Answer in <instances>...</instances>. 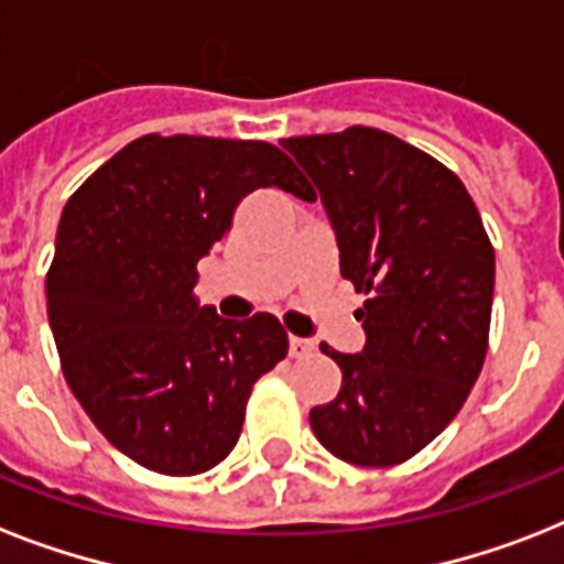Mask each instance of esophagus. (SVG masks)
<instances>
[{"label":"esophagus","mask_w":564,"mask_h":564,"mask_svg":"<svg viewBox=\"0 0 564 564\" xmlns=\"http://www.w3.org/2000/svg\"><path fill=\"white\" fill-rule=\"evenodd\" d=\"M316 351V343L313 339H301V336H290V357L301 360V357H310Z\"/></svg>","instance_id":"obj_1"}]
</instances>
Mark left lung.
<instances>
[{
	"label": "left lung",
	"mask_w": 564,
	"mask_h": 564,
	"mask_svg": "<svg viewBox=\"0 0 564 564\" xmlns=\"http://www.w3.org/2000/svg\"><path fill=\"white\" fill-rule=\"evenodd\" d=\"M281 145L316 184L339 272L366 295V348L322 345L343 389L310 410V427L345 463H406L456 419L480 377L495 248L463 181L394 134L354 126Z\"/></svg>",
	"instance_id": "8db88e82"
}]
</instances>
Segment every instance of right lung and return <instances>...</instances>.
<instances>
[{"mask_svg":"<svg viewBox=\"0 0 564 564\" xmlns=\"http://www.w3.org/2000/svg\"><path fill=\"white\" fill-rule=\"evenodd\" d=\"M263 187L313 202L272 143L145 134L61 213L46 274L61 369L110 445L149 471L193 477L219 465L257 377L286 357L274 316L234 322L193 295L198 260Z\"/></svg>","mask_w":564,"mask_h":564,"instance_id":"obj_1","label":"right lung"}]
</instances>
